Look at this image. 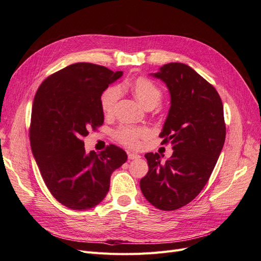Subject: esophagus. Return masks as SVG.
<instances>
[{
	"mask_svg": "<svg viewBox=\"0 0 261 261\" xmlns=\"http://www.w3.org/2000/svg\"><path fill=\"white\" fill-rule=\"evenodd\" d=\"M140 155L137 154V153H134V152H129L128 153V159L129 160H136V159H139Z\"/></svg>",
	"mask_w": 261,
	"mask_h": 261,
	"instance_id": "esophagus-1",
	"label": "esophagus"
}]
</instances>
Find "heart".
Masks as SVG:
<instances>
[{
    "instance_id": "obj_1",
    "label": "heart",
    "mask_w": 261,
    "mask_h": 261,
    "mask_svg": "<svg viewBox=\"0 0 261 261\" xmlns=\"http://www.w3.org/2000/svg\"><path fill=\"white\" fill-rule=\"evenodd\" d=\"M128 90L146 109H152L160 103L163 99V91L149 78L139 76L132 80L127 85ZM118 99V91L115 87H109L100 97L101 111L106 116L112 115ZM146 135L143 128L133 127V126H121L115 132L116 139L123 145L136 148L139 146V139Z\"/></svg>"
}]
</instances>
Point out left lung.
Wrapping results in <instances>:
<instances>
[{"instance_id":"8db88e82","label":"left lung","mask_w":261,"mask_h":261,"mask_svg":"<svg viewBox=\"0 0 261 261\" xmlns=\"http://www.w3.org/2000/svg\"><path fill=\"white\" fill-rule=\"evenodd\" d=\"M167 84L171 108L160 137L174 151L161 161L145 156L149 171L140 189L155 208L176 210L196 198L211 175L225 140L223 105L218 91L183 63H169L153 75Z\"/></svg>"}]
</instances>
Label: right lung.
Listing matches in <instances>:
<instances>
[{
  "mask_svg": "<svg viewBox=\"0 0 261 261\" xmlns=\"http://www.w3.org/2000/svg\"><path fill=\"white\" fill-rule=\"evenodd\" d=\"M123 72L92 63H76L46 77L31 110L30 146L52 196L73 210H87L103 200L112 172L127 160L110 145L86 153L84 138L103 124L100 97Z\"/></svg>",
  "mask_w": 261,
  "mask_h": 261,
  "instance_id": "right-lung-1",
  "label": "right lung"
}]
</instances>
